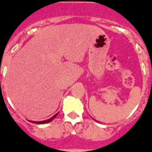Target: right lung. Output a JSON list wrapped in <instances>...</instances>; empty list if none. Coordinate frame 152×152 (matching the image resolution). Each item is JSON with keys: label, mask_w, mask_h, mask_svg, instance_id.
Masks as SVG:
<instances>
[{"label": "right lung", "mask_w": 152, "mask_h": 152, "mask_svg": "<svg viewBox=\"0 0 152 152\" xmlns=\"http://www.w3.org/2000/svg\"><path fill=\"white\" fill-rule=\"evenodd\" d=\"M58 113H56L55 115H54V116H53L52 118H50V119H48V120H45V121H39V122H33V123H36V124H46V123H49V122H50L51 120H53V119H54V118H55V117H56V116L58 115Z\"/></svg>", "instance_id": "right-lung-1"}]
</instances>
